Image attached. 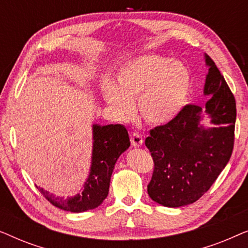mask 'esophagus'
I'll return each instance as SVG.
<instances>
[{
  "mask_svg": "<svg viewBox=\"0 0 248 248\" xmlns=\"http://www.w3.org/2000/svg\"><path fill=\"white\" fill-rule=\"evenodd\" d=\"M131 143L134 148H139L143 144V138L139 133H133L131 135Z\"/></svg>",
  "mask_w": 248,
  "mask_h": 248,
  "instance_id": "1",
  "label": "esophagus"
}]
</instances>
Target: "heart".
<instances>
[{
    "instance_id": "obj_1",
    "label": "heart",
    "mask_w": 248,
    "mask_h": 248,
    "mask_svg": "<svg viewBox=\"0 0 248 248\" xmlns=\"http://www.w3.org/2000/svg\"><path fill=\"white\" fill-rule=\"evenodd\" d=\"M114 83H105L101 93L122 120L134 116L135 101L142 120L159 126L174 121L187 104L192 73L181 61L149 54L124 63Z\"/></svg>"
}]
</instances>
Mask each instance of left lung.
<instances>
[{"label":"left lung","instance_id":"left-lung-1","mask_svg":"<svg viewBox=\"0 0 248 248\" xmlns=\"http://www.w3.org/2000/svg\"><path fill=\"white\" fill-rule=\"evenodd\" d=\"M209 72L204 106L187 105L174 121L152 128L145 147L155 162L148 194L168 208L191 204L218 178L232 157L235 139L236 101L225 78L204 54ZM214 126L204 127L202 111Z\"/></svg>","mask_w":248,"mask_h":248}]
</instances>
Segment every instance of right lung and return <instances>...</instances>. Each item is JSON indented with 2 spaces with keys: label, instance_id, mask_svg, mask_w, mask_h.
I'll use <instances>...</instances> for the list:
<instances>
[{
  "label": "right lung",
  "instance_id": "right-lung-1",
  "mask_svg": "<svg viewBox=\"0 0 248 248\" xmlns=\"http://www.w3.org/2000/svg\"><path fill=\"white\" fill-rule=\"evenodd\" d=\"M93 140L90 171L78 194L65 199L50 194L37 186L39 192L56 208L80 213L96 209L107 198L115 164L130 147V138L126 127L122 124H93Z\"/></svg>",
  "mask_w": 248,
  "mask_h": 248
}]
</instances>
